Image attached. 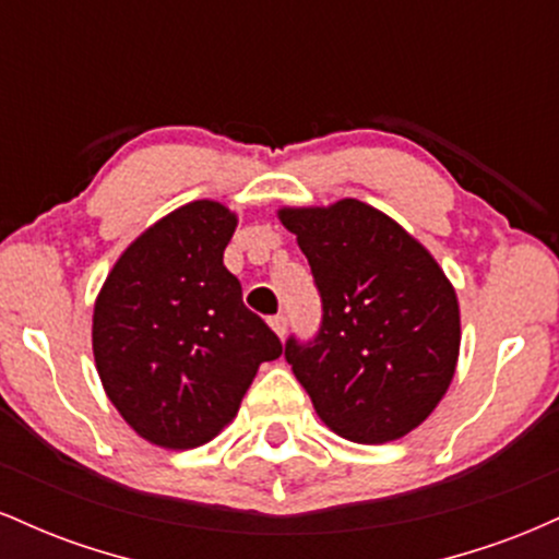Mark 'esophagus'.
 I'll use <instances>...</instances> for the list:
<instances>
[{
	"label": "esophagus",
	"mask_w": 559,
	"mask_h": 559,
	"mask_svg": "<svg viewBox=\"0 0 559 559\" xmlns=\"http://www.w3.org/2000/svg\"><path fill=\"white\" fill-rule=\"evenodd\" d=\"M271 329H273L275 333H278L281 338H284V336H286V329H288L286 316H273V318H271Z\"/></svg>",
	"instance_id": "1"
}]
</instances>
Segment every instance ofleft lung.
Here are the masks:
<instances>
[{
	"label": "left lung",
	"instance_id": "1",
	"mask_svg": "<svg viewBox=\"0 0 559 559\" xmlns=\"http://www.w3.org/2000/svg\"><path fill=\"white\" fill-rule=\"evenodd\" d=\"M320 294V329L286 362L329 428L383 444L418 428L452 383L457 294L402 226L357 199L281 210Z\"/></svg>",
	"mask_w": 559,
	"mask_h": 559
}]
</instances>
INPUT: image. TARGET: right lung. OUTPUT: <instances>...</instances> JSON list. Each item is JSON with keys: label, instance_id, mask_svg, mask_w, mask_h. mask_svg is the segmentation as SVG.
<instances>
[{"label": "right lung", "instance_id": "add662e5", "mask_svg": "<svg viewBox=\"0 0 559 559\" xmlns=\"http://www.w3.org/2000/svg\"><path fill=\"white\" fill-rule=\"evenodd\" d=\"M236 215L199 199L126 249L94 305L102 386L146 441L191 449L239 413L281 338L241 299L223 265Z\"/></svg>", "mask_w": 559, "mask_h": 559}]
</instances>
